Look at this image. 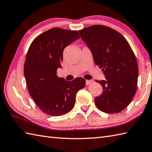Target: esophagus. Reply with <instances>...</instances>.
<instances>
[{
	"instance_id": "1",
	"label": "esophagus",
	"mask_w": 152,
	"mask_h": 152,
	"mask_svg": "<svg viewBox=\"0 0 152 152\" xmlns=\"http://www.w3.org/2000/svg\"><path fill=\"white\" fill-rule=\"evenodd\" d=\"M93 81L92 80H86V85L88 86V85H90L91 83H92Z\"/></svg>"
}]
</instances>
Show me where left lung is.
Returning a JSON list of instances; mask_svg holds the SVG:
<instances>
[{
    "label": "left lung",
    "mask_w": 152,
    "mask_h": 152,
    "mask_svg": "<svg viewBox=\"0 0 152 152\" xmlns=\"http://www.w3.org/2000/svg\"><path fill=\"white\" fill-rule=\"evenodd\" d=\"M79 32L105 77L96 80L103 87L102 94L95 97L96 107L107 113L121 112L137 91L139 70L133 50L120 33L109 26L93 25Z\"/></svg>",
    "instance_id": "8db88e82"
}]
</instances>
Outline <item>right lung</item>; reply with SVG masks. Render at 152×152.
<instances>
[{
  "label": "right lung",
  "instance_id": "add662e5",
  "mask_svg": "<svg viewBox=\"0 0 152 152\" xmlns=\"http://www.w3.org/2000/svg\"><path fill=\"white\" fill-rule=\"evenodd\" d=\"M79 38L77 30L55 27L37 36L29 47L24 66L26 85L37 105L49 115L70 112L77 92L85 87L82 77L67 81L56 75L57 69L62 67L64 49Z\"/></svg>",
  "mask_w": 152,
  "mask_h": 152
}]
</instances>
